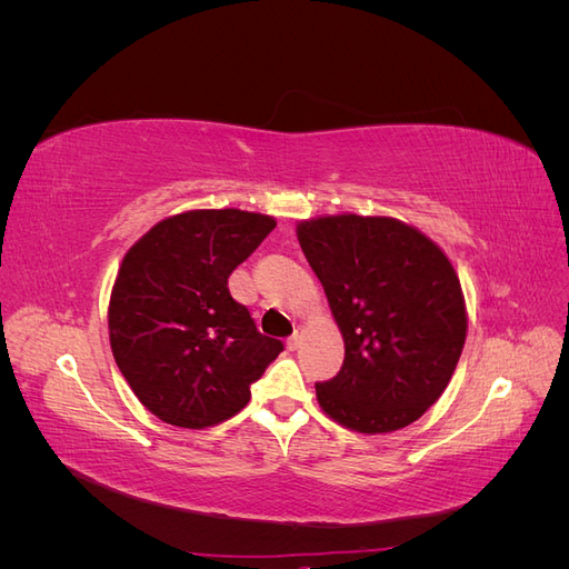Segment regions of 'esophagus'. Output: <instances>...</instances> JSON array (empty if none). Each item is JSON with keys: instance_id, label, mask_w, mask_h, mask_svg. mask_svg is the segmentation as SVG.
I'll return each instance as SVG.
<instances>
[{"instance_id": "34e87169", "label": "esophagus", "mask_w": 569, "mask_h": 569, "mask_svg": "<svg viewBox=\"0 0 569 569\" xmlns=\"http://www.w3.org/2000/svg\"><path fill=\"white\" fill-rule=\"evenodd\" d=\"M301 339H303V332H301V330H295V335H291V337L287 339V349H289V351H297V349L301 347Z\"/></svg>"}]
</instances>
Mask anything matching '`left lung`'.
<instances>
[{
  "label": "left lung",
  "instance_id": "1",
  "mask_svg": "<svg viewBox=\"0 0 569 569\" xmlns=\"http://www.w3.org/2000/svg\"><path fill=\"white\" fill-rule=\"evenodd\" d=\"M297 234L343 337L341 370L316 385L320 408L363 435L416 422L449 387L468 335L451 261L396 218L325 216Z\"/></svg>",
  "mask_w": 569,
  "mask_h": 569
}]
</instances>
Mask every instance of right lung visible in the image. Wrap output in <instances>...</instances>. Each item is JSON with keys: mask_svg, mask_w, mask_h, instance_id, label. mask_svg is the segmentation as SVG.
<instances>
[{"mask_svg": "<svg viewBox=\"0 0 569 569\" xmlns=\"http://www.w3.org/2000/svg\"><path fill=\"white\" fill-rule=\"evenodd\" d=\"M272 228L270 216L239 209L187 211L126 253L109 303L111 351L159 420L203 429L237 416L284 349L228 289Z\"/></svg>", "mask_w": 569, "mask_h": 569, "instance_id": "add662e5", "label": "right lung"}]
</instances>
